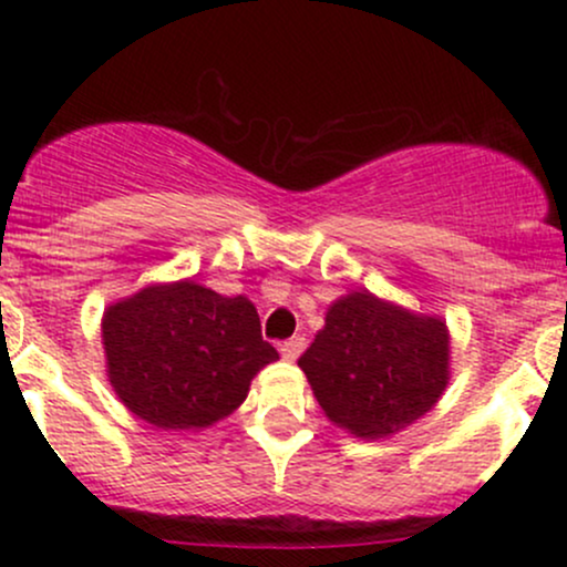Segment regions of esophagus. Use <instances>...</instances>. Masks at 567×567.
<instances>
[{
  "instance_id": "1",
  "label": "esophagus",
  "mask_w": 567,
  "mask_h": 567,
  "mask_svg": "<svg viewBox=\"0 0 567 567\" xmlns=\"http://www.w3.org/2000/svg\"><path fill=\"white\" fill-rule=\"evenodd\" d=\"M303 347H306V341L301 336H296V338H288V341H282L279 343V351H282V357L285 360H298V354H301L303 351Z\"/></svg>"
}]
</instances>
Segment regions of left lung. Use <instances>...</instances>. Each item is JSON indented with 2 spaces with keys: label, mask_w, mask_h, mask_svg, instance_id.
I'll return each instance as SVG.
<instances>
[{
  "label": "left lung",
  "mask_w": 567,
  "mask_h": 567,
  "mask_svg": "<svg viewBox=\"0 0 567 567\" xmlns=\"http://www.w3.org/2000/svg\"><path fill=\"white\" fill-rule=\"evenodd\" d=\"M447 343L442 320L362 290L330 306L298 365L333 424L383 437L429 413L445 392Z\"/></svg>",
  "instance_id": "1"
}]
</instances>
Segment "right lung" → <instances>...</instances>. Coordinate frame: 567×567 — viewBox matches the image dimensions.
<instances>
[{
    "instance_id": "1",
    "label": "right lung",
    "mask_w": 567,
    "mask_h": 567,
    "mask_svg": "<svg viewBox=\"0 0 567 567\" xmlns=\"http://www.w3.org/2000/svg\"><path fill=\"white\" fill-rule=\"evenodd\" d=\"M109 379L146 424L199 429L243 405L252 375L277 360L247 298L192 279L154 285L103 317Z\"/></svg>"
}]
</instances>
